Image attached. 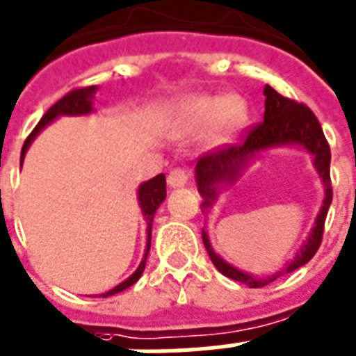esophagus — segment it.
I'll return each instance as SVG.
<instances>
[{"label": "esophagus", "instance_id": "esophagus-1", "mask_svg": "<svg viewBox=\"0 0 356 356\" xmlns=\"http://www.w3.org/2000/svg\"><path fill=\"white\" fill-rule=\"evenodd\" d=\"M189 181V172L185 171V169H172L169 172V178H167V184L169 187H181Z\"/></svg>", "mask_w": 356, "mask_h": 356}]
</instances>
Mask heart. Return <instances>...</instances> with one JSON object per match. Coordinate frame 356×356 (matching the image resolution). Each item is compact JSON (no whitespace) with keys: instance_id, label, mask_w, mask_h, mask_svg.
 I'll list each match as a JSON object with an SVG mask.
<instances>
[{"instance_id":"1","label":"heart","mask_w":356,"mask_h":356,"mask_svg":"<svg viewBox=\"0 0 356 356\" xmlns=\"http://www.w3.org/2000/svg\"><path fill=\"white\" fill-rule=\"evenodd\" d=\"M248 118V102L238 94H185L169 111V132L175 138L205 132V147L220 149L233 142Z\"/></svg>"}]
</instances>
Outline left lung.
<instances>
[{
    "label": "left lung",
    "instance_id": "1",
    "mask_svg": "<svg viewBox=\"0 0 356 356\" xmlns=\"http://www.w3.org/2000/svg\"><path fill=\"white\" fill-rule=\"evenodd\" d=\"M264 96H266V113H264V122L251 129L245 136V142L242 145H231L224 149H216L200 158L196 161V185L198 193L204 198V207H211L213 202L218 196L220 187L224 184H231L240 176V172L245 169L257 158L258 152L273 149L280 145H300L305 151L313 154V165L320 175V180L325 185V196L320 207V213L315 220V227L311 229L309 236L296 252L295 258L287 264L282 271L267 278H257L243 273L231 264H227L224 258H220L213 251L209 242V236L205 231H202V240L209 252V258L213 260L214 267L218 269L224 277L233 278L236 282H242L249 287H264L269 282L277 280L278 277L286 273L295 271L304 264H307L311 258L315 257L322 243V234H324V224L327 211H330L331 200H333V189H331V176H330V163H331V151L330 143L325 140L324 131L320 127L318 120L313 114L309 107L298 104L295 99H289L286 96L278 94L277 90L266 85L264 87Z\"/></svg>",
    "mask_w": 356,
    "mask_h": 356
}]
</instances>
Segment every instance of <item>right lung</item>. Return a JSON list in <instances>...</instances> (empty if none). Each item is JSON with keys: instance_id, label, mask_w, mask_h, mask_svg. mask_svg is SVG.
<instances>
[{"instance_id": "right-lung-1", "label": "right lung", "mask_w": 356, "mask_h": 356, "mask_svg": "<svg viewBox=\"0 0 356 356\" xmlns=\"http://www.w3.org/2000/svg\"><path fill=\"white\" fill-rule=\"evenodd\" d=\"M98 87L96 85H90V87H85V89H76V90H70L69 94H65L60 102H56L49 111L45 113V116L40 120L34 131L29 134V138L25 140L23 143V149H22V163H23V158H25V152L29 151V147H31L32 140L40 134L43 129L49 125L51 122H54L58 116H83V114H90L94 111L92 108V99H94V94H96ZM167 196V191H165V176L163 175H158L154 178H151L149 181H143L140 185V189H138V202H140V207H142V213L147 220V249H145V254H143L142 262L138 266V269L132 273L131 277L127 280H123L122 284H118L116 287H113L111 291L104 293V295L99 296H111V295H116L120 291L127 289L131 287L132 284H136L142 277L143 269H145V262H147V254H149V249H151V229H152V218H154V213L156 209L160 207V204L165 200Z\"/></svg>"}]
</instances>
